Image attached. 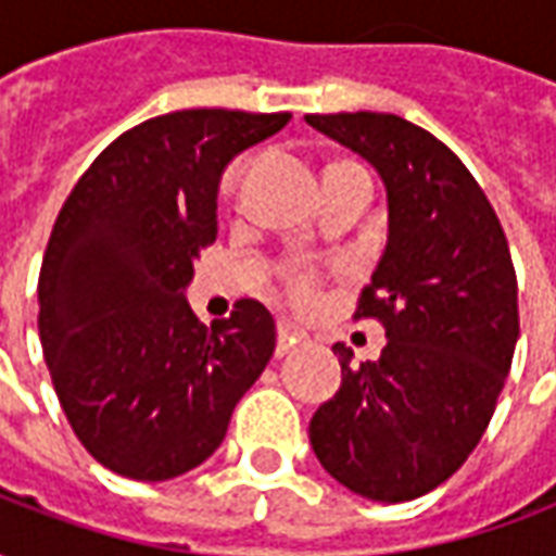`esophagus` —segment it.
I'll list each match as a JSON object with an SVG mask.
<instances>
[{
	"instance_id": "esophagus-1",
	"label": "esophagus",
	"mask_w": 556,
	"mask_h": 556,
	"mask_svg": "<svg viewBox=\"0 0 556 556\" xmlns=\"http://www.w3.org/2000/svg\"><path fill=\"white\" fill-rule=\"evenodd\" d=\"M303 342V337L298 333V327L291 325V321H279V330H277V357H286L291 351L298 349Z\"/></svg>"
}]
</instances>
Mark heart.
Wrapping results in <instances>:
<instances>
[{"label":"heart","mask_w":556,"mask_h":556,"mask_svg":"<svg viewBox=\"0 0 556 556\" xmlns=\"http://www.w3.org/2000/svg\"><path fill=\"white\" fill-rule=\"evenodd\" d=\"M289 291L294 303H301V306H313L318 301V286H315V279L309 274H291Z\"/></svg>","instance_id":"obj_1"}]
</instances>
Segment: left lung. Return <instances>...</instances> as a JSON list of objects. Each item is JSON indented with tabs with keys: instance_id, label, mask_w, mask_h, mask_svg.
Wrapping results in <instances>:
<instances>
[{
	"instance_id": "1",
	"label": "left lung",
	"mask_w": 556,
	"mask_h": 556,
	"mask_svg": "<svg viewBox=\"0 0 556 556\" xmlns=\"http://www.w3.org/2000/svg\"><path fill=\"white\" fill-rule=\"evenodd\" d=\"M372 163L390 231L354 318L387 333L378 361L342 363L309 443L361 497L405 503L465 465L489 429L518 342V282L494 207L441 139L390 113L306 115Z\"/></svg>"
}]
</instances>
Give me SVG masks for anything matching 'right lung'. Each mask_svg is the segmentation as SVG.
<instances>
[{"label":"right lung","mask_w":556,"mask_h":556,"mask_svg":"<svg viewBox=\"0 0 556 556\" xmlns=\"http://www.w3.org/2000/svg\"><path fill=\"white\" fill-rule=\"evenodd\" d=\"M291 113L178 110L94 157L55 217L38 333L71 429L113 473L181 477L217 450L265 372L277 325L258 301L205 327L184 301L217 241L219 175Z\"/></svg>","instance_id":"1"}]
</instances>
